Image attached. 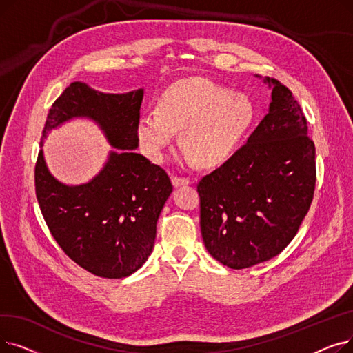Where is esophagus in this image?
<instances>
[{
  "label": "esophagus",
  "mask_w": 353,
  "mask_h": 353,
  "mask_svg": "<svg viewBox=\"0 0 353 353\" xmlns=\"http://www.w3.org/2000/svg\"><path fill=\"white\" fill-rule=\"evenodd\" d=\"M172 183L174 188H180V186H186V184H190V180L188 177H177V176H173L172 177Z\"/></svg>",
  "instance_id": "34e87169"
}]
</instances>
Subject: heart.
Masks as SVG:
<instances>
[{
  "label": "heart",
  "instance_id": "obj_1",
  "mask_svg": "<svg viewBox=\"0 0 353 353\" xmlns=\"http://www.w3.org/2000/svg\"><path fill=\"white\" fill-rule=\"evenodd\" d=\"M253 114V104L243 94L205 79L181 80L161 92L157 110L139 114L136 133L144 153L161 161L181 130L184 157L216 165L236 152Z\"/></svg>",
  "mask_w": 353,
  "mask_h": 353
}]
</instances>
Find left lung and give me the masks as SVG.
Wrapping results in <instances>:
<instances>
[{"mask_svg": "<svg viewBox=\"0 0 353 353\" xmlns=\"http://www.w3.org/2000/svg\"><path fill=\"white\" fill-rule=\"evenodd\" d=\"M263 83L272 90L268 114L245 145L197 184L203 242L232 269L266 262L292 242L316 183L301 105L282 83Z\"/></svg>", "mask_w": 353, "mask_h": 353, "instance_id": "1", "label": "left lung"}]
</instances>
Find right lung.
<instances>
[{
	"instance_id": "add662e5",
	"label": "right lung",
	"mask_w": 353,
	"mask_h": 353,
	"mask_svg": "<svg viewBox=\"0 0 353 353\" xmlns=\"http://www.w3.org/2000/svg\"><path fill=\"white\" fill-rule=\"evenodd\" d=\"M143 96L144 88L114 94L71 83L50 108L35 164L37 200L55 242L79 266L107 279L127 277L145 263L173 192L161 167L134 152ZM76 118L97 123L114 148L91 181L65 185L48 170L42 144L52 129Z\"/></svg>"
}]
</instances>
